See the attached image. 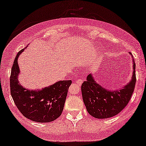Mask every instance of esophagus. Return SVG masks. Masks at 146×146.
Wrapping results in <instances>:
<instances>
[{
    "instance_id": "obj_1",
    "label": "esophagus",
    "mask_w": 146,
    "mask_h": 146,
    "mask_svg": "<svg viewBox=\"0 0 146 146\" xmlns=\"http://www.w3.org/2000/svg\"><path fill=\"white\" fill-rule=\"evenodd\" d=\"M82 82H83V80L82 79H78L76 80L77 84L79 85V86H81L82 84Z\"/></svg>"
}]
</instances>
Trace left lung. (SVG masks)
Wrapping results in <instances>:
<instances>
[{
  "instance_id": "left-lung-1",
  "label": "left lung",
  "mask_w": 146,
  "mask_h": 146,
  "mask_svg": "<svg viewBox=\"0 0 146 146\" xmlns=\"http://www.w3.org/2000/svg\"><path fill=\"white\" fill-rule=\"evenodd\" d=\"M131 54V53H129ZM133 60V73L131 80L118 90H109L102 86L94 78L92 74L87 76L82 84L84 103L88 112L98 119L116 115L128 104L133 92L136 81L135 64Z\"/></svg>"
}]
</instances>
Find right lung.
Masks as SVG:
<instances>
[{"label": "right lung", "instance_id": "1", "mask_svg": "<svg viewBox=\"0 0 146 146\" xmlns=\"http://www.w3.org/2000/svg\"><path fill=\"white\" fill-rule=\"evenodd\" d=\"M24 50L17 54L12 67L10 79L12 98L25 117L36 122H50L62 112L72 81H58L42 89L25 88L19 80L21 70L18 64V58Z\"/></svg>", "mask_w": 146, "mask_h": 146}]
</instances>
